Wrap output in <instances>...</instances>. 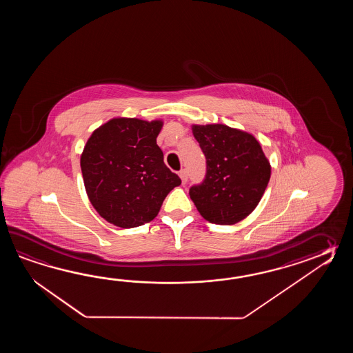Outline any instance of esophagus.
<instances>
[{
  "mask_svg": "<svg viewBox=\"0 0 353 353\" xmlns=\"http://www.w3.org/2000/svg\"><path fill=\"white\" fill-rule=\"evenodd\" d=\"M180 179H181V183L183 184H187L188 181V173L185 169H183V170H180L179 172Z\"/></svg>",
  "mask_w": 353,
  "mask_h": 353,
  "instance_id": "1",
  "label": "esophagus"
}]
</instances>
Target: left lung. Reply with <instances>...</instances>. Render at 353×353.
<instances>
[{
  "mask_svg": "<svg viewBox=\"0 0 353 353\" xmlns=\"http://www.w3.org/2000/svg\"><path fill=\"white\" fill-rule=\"evenodd\" d=\"M207 159V175L189 195L210 223L231 225L252 213L269 184L271 165L255 136L222 123L192 125Z\"/></svg>",
  "mask_w": 353,
  "mask_h": 353,
  "instance_id": "left-lung-1",
  "label": "left lung"
}]
</instances>
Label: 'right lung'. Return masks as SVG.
Returning a JSON list of instances; mask_svg holds the SVG:
<instances>
[{
    "mask_svg": "<svg viewBox=\"0 0 353 353\" xmlns=\"http://www.w3.org/2000/svg\"><path fill=\"white\" fill-rule=\"evenodd\" d=\"M164 122L114 117L96 128L81 155L90 204L111 225L134 228L158 216L180 178L157 145Z\"/></svg>",
    "mask_w": 353,
    "mask_h": 353,
    "instance_id": "right-lung-1",
    "label": "right lung"
}]
</instances>
